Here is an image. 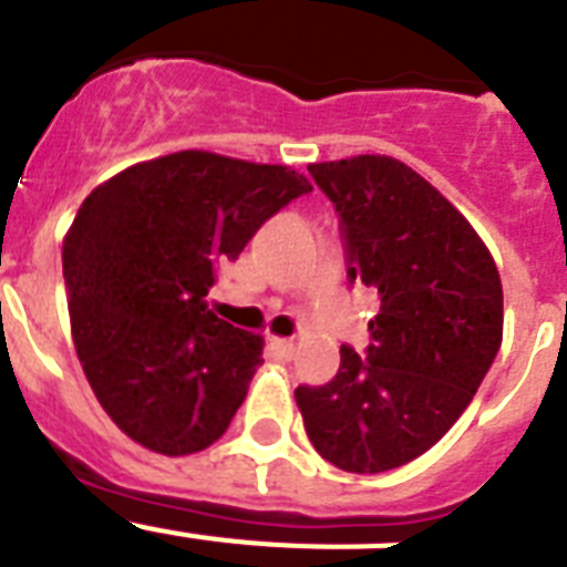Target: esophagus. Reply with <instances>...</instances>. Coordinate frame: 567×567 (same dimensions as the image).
Instances as JSON below:
<instances>
[{
  "label": "esophagus",
  "instance_id": "esophagus-1",
  "mask_svg": "<svg viewBox=\"0 0 567 567\" xmlns=\"http://www.w3.org/2000/svg\"><path fill=\"white\" fill-rule=\"evenodd\" d=\"M269 346H272L278 354H284V358H292L295 352V343L289 338H272V334H269Z\"/></svg>",
  "mask_w": 567,
  "mask_h": 567
}]
</instances>
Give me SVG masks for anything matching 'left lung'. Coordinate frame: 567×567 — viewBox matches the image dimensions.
Returning <instances> with one entry per match:
<instances>
[{
  "label": "left lung",
  "mask_w": 567,
  "mask_h": 567,
  "mask_svg": "<svg viewBox=\"0 0 567 567\" xmlns=\"http://www.w3.org/2000/svg\"><path fill=\"white\" fill-rule=\"evenodd\" d=\"M340 218L346 278L378 292L363 358L295 400L323 460L352 474L412 463L471 403L503 343V284L463 215L389 155L309 164Z\"/></svg>",
  "instance_id": "obj_1"
}]
</instances>
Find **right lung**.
I'll list each match as a JSON object with an SVG mask.
<instances>
[{"label":"right lung","instance_id":"add662e5","mask_svg":"<svg viewBox=\"0 0 567 567\" xmlns=\"http://www.w3.org/2000/svg\"><path fill=\"white\" fill-rule=\"evenodd\" d=\"M312 184L280 164L184 150L84 198L62 247L70 329L99 403L167 457L202 452L244 403L264 338L215 318V269Z\"/></svg>","mask_w":567,"mask_h":567}]
</instances>
